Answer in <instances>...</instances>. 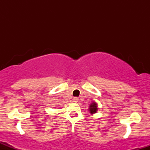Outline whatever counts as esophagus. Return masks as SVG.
Instances as JSON below:
<instances>
[{"mask_svg": "<svg viewBox=\"0 0 150 150\" xmlns=\"http://www.w3.org/2000/svg\"><path fill=\"white\" fill-rule=\"evenodd\" d=\"M73 102L77 103V102H78L79 99H78V98H77V97H74L73 99Z\"/></svg>", "mask_w": 150, "mask_h": 150, "instance_id": "34e87169", "label": "esophagus"}]
</instances>
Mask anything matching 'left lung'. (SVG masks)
<instances>
[{"label": "left lung", "mask_w": 150, "mask_h": 150, "mask_svg": "<svg viewBox=\"0 0 150 150\" xmlns=\"http://www.w3.org/2000/svg\"><path fill=\"white\" fill-rule=\"evenodd\" d=\"M98 108H97V104L96 102H92L89 106V111H90L91 114L97 113Z\"/></svg>", "instance_id": "left-lung-1"}]
</instances>
